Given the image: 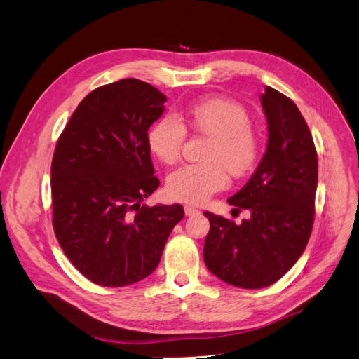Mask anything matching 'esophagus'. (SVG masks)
<instances>
[{
  "label": "esophagus",
  "mask_w": 359,
  "mask_h": 359,
  "mask_svg": "<svg viewBox=\"0 0 359 359\" xmlns=\"http://www.w3.org/2000/svg\"><path fill=\"white\" fill-rule=\"evenodd\" d=\"M184 212H186V215L191 217V215H198L201 211L198 208H194V206H184Z\"/></svg>",
  "instance_id": "esophagus-1"
}]
</instances>
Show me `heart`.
Returning <instances> with one entry per match:
<instances>
[{
  "label": "heart",
  "mask_w": 359,
  "mask_h": 359,
  "mask_svg": "<svg viewBox=\"0 0 359 359\" xmlns=\"http://www.w3.org/2000/svg\"><path fill=\"white\" fill-rule=\"evenodd\" d=\"M182 121L210 137V142L203 149V163L184 165L169 173L166 189L172 199L202 203L226 187L227 172L233 178H241L255 168L260 144L252 130V119L241 104L211 99L193 104L180 116H160L149 128L148 145L166 165L181 156L187 135Z\"/></svg>",
  "instance_id": "1"
}]
</instances>
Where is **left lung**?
Instances as JSON below:
<instances>
[{
	"label": "left lung",
	"mask_w": 359,
	"mask_h": 359,
	"mask_svg": "<svg viewBox=\"0 0 359 359\" xmlns=\"http://www.w3.org/2000/svg\"><path fill=\"white\" fill-rule=\"evenodd\" d=\"M266 151L245 186L227 199L250 219L235 224L205 211L203 260L211 273L243 289L274 285L295 265L313 229L318 153L306 119L289 97L266 86Z\"/></svg>",
	"instance_id": "left-lung-1"
}]
</instances>
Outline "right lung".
I'll return each mask as SVG.
<instances>
[{"label": "right lung", "instance_id": "right-lung-1", "mask_svg": "<svg viewBox=\"0 0 359 359\" xmlns=\"http://www.w3.org/2000/svg\"><path fill=\"white\" fill-rule=\"evenodd\" d=\"M166 95L127 78L99 86L76 107L50 166L52 224L64 255L106 287L137 283L157 268L181 205L148 206L158 187L148 128Z\"/></svg>", "mask_w": 359, "mask_h": 359}]
</instances>
